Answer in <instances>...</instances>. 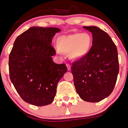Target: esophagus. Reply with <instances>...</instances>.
<instances>
[{"label": "esophagus", "mask_w": 128, "mask_h": 128, "mask_svg": "<svg viewBox=\"0 0 128 128\" xmlns=\"http://www.w3.org/2000/svg\"><path fill=\"white\" fill-rule=\"evenodd\" d=\"M66 66H67V68H68V71H70V70H71V66H70L69 64H66Z\"/></svg>", "instance_id": "1"}]
</instances>
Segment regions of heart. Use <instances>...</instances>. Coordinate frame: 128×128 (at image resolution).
Segmentation results:
<instances>
[{"label":"heart","mask_w":128,"mask_h":128,"mask_svg":"<svg viewBox=\"0 0 128 128\" xmlns=\"http://www.w3.org/2000/svg\"><path fill=\"white\" fill-rule=\"evenodd\" d=\"M92 45V38L87 33H75L61 35L57 39V47L59 52L69 53L71 60L81 59L86 56Z\"/></svg>","instance_id":"b5f03b06"}]
</instances>
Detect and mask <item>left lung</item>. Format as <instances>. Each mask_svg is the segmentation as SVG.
<instances>
[{"instance_id": "1", "label": "left lung", "mask_w": 128, "mask_h": 128, "mask_svg": "<svg viewBox=\"0 0 128 128\" xmlns=\"http://www.w3.org/2000/svg\"><path fill=\"white\" fill-rule=\"evenodd\" d=\"M92 33L88 54L73 62L71 72L76 92L82 100L98 102L112 92L119 73L118 50L110 36L96 26H83Z\"/></svg>"}]
</instances>
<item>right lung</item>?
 <instances>
[{"label": "right lung", "mask_w": 128, "mask_h": 128, "mask_svg": "<svg viewBox=\"0 0 128 128\" xmlns=\"http://www.w3.org/2000/svg\"><path fill=\"white\" fill-rule=\"evenodd\" d=\"M57 28L31 27L19 35L9 58V76L21 98L36 106L54 101L58 82L67 72L65 64L54 62L52 38Z\"/></svg>", "instance_id": "add662e5"}]
</instances>
